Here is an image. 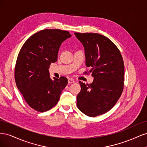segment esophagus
<instances>
[{
    "instance_id": "esophagus-1",
    "label": "esophagus",
    "mask_w": 147,
    "mask_h": 147,
    "mask_svg": "<svg viewBox=\"0 0 147 147\" xmlns=\"http://www.w3.org/2000/svg\"><path fill=\"white\" fill-rule=\"evenodd\" d=\"M68 83H75V81H74V80L72 78H69L68 80Z\"/></svg>"
}]
</instances>
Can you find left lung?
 Instances as JSON below:
<instances>
[{"label":"left lung","mask_w":147,"mask_h":147,"mask_svg":"<svg viewBox=\"0 0 147 147\" xmlns=\"http://www.w3.org/2000/svg\"><path fill=\"white\" fill-rule=\"evenodd\" d=\"M84 48L86 66L94 77L89 84L79 82L81 91L77 105L82 113L94 117L107 112L121 95L124 65L117 47L104 35L97 33H74Z\"/></svg>","instance_id":"8db88e82"}]
</instances>
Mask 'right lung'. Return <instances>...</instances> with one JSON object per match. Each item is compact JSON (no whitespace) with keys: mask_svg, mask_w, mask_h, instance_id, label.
Segmentation results:
<instances>
[{"mask_svg":"<svg viewBox=\"0 0 147 147\" xmlns=\"http://www.w3.org/2000/svg\"><path fill=\"white\" fill-rule=\"evenodd\" d=\"M71 37L68 31L45 29L30 36L21 48L15 69L17 88L31 108L40 112L55 106L68 80H51L49 67L57 61L59 47Z\"/></svg>","mask_w":147,"mask_h":147,"instance_id":"1","label":"right lung"}]
</instances>
